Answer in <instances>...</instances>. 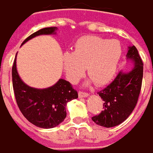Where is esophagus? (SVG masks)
<instances>
[{
	"instance_id": "obj_1",
	"label": "esophagus",
	"mask_w": 153,
	"mask_h": 153,
	"mask_svg": "<svg viewBox=\"0 0 153 153\" xmlns=\"http://www.w3.org/2000/svg\"><path fill=\"white\" fill-rule=\"evenodd\" d=\"M79 96L80 98H82V97H88L89 94L88 93H85V92H79Z\"/></svg>"
}]
</instances>
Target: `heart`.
I'll return each instance as SVG.
<instances>
[{
	"mask_svg": "<svg viewBox=\"0 0 153 153\" xmlns=\"http://www.w3.org/2000/svg\"><path fill=\"white\" fill-rule=\"evenodd\" d=\"M122 54V45L116 39L83 36L76 42L74 51L63 54L64 71L72 83H76L84 75L87 67L91 79L97 86H103L116 75Z\"/></svg>",
	"mask_w": 153,
	"mask_h": 153,
	"instance_id": "obj_1",
	"label": "heart"
}]
</instances>
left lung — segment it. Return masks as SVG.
I'll return each instance as SVG.
<instances>
[{
  "mask_svg": "<svg viewBox=\"0 0 153 153\" xmlns=\"http://www.w3.org/2000/svg\"><path fill=\"white\" fill-rule=\"evenodd\" d=\"M126 57L134 64L133 67L128 72H120L107 88L97 93L104 101V108L92 120L100 126H117L129 117L137 105L142 86L143 62L134 45L128 47Z\"/></svg>",
  "mask_w": 153,
  "mask_h": 153,
  "instance_id": "obj_1",
  "label": "left lung"
}]
</instances>
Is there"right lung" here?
Returning <instances> with one entry per match:
<instances>
[{"mask_svg":"<svg viewBox=\"0 0 153 153\" xmlns=\"http://www.w3.org/2000/svg\"><path fill=\"white\" fill-rule=\"evenodd\" d=\"M57 27L44 28L27 37L22 44L41 35H55ZM12 82L16 103L30 123L36 127L51 129L61 123L66 117V104L78 98V93L69 81L59 79L53 86L35 88L24 83L16 69V55L12 67Z\"/></svg>","mask_w":153,"mask_h":153,"instance_id":"right-lung-1","label":"right lung"}]
</instances>
